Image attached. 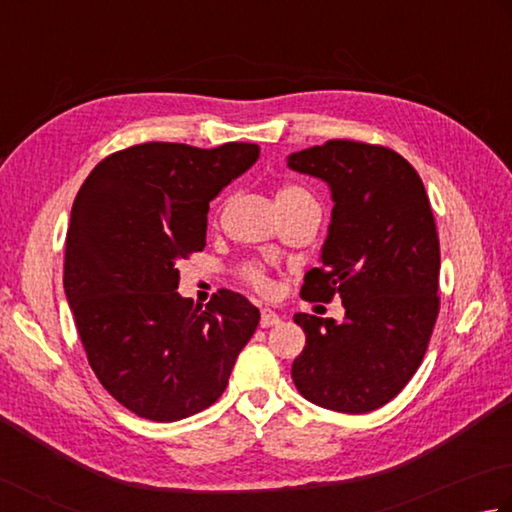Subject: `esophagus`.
<instances>
[{
	"instance_id": "34e87169",
	"label": "esophagus",
	"mask_w": 512,
	"mask_h": 512,
	"mask_svg": "<svg viewBox=\"0 0 512 512\" xmlns=\"http://www.w3.org/2000/svg\"><path fill=\"white\" fill-rule=\"evenodd\" d=\"M282 320H280V315L277 313H273L271 309H264L262 311V320H259V324H262L264 329H268V327H275V324H280Z\"/></svg>"
}]
</instances>
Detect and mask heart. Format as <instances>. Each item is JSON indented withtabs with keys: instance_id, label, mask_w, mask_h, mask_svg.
<instances>
[{
	"instance_id": "b5f03b06",
	"label": "heart",
	"mask_w": 512,
	"mask_h": 512,
	"mask_svg": "<svg viewBox=\"0 0 512 512\" xmlns=\"http://www.w3.org/2000/svg\"><path fill=\"white\" fill-rule=\"evenodd\" d=\"M300 201H311V194L302 190L300 185H282L280 190L275 192V206L277 210H288L291 206H295V203ZM244 277L246 280L253 284L259 293H271V280H268V275L262 271L259 266H246L244 268Z\"/></svg>"
}]
</instances>
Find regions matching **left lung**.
<instances>
[{
	"mask_svg": "<svg viewBox=\"0 0 512 512\" xmlns=\"http://www.w3.org/2000/svg\"><path fill=\"white\" fill-rule=\"evenodd\" d=\"M286 165L327 183L333 210L320 268L302 297L340 295L345 318L295 313L306 345L291 376L306 401L365 414L416 374L439 313V237L421 176L387 147L327 141L288 154Z\"/></svg>",
	"mask_w": 512,
	"mask_h": 512,
	"instance_id": "obj_1",
	"label": "left lung"
}]
</instances>
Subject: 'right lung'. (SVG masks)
<instances>
[{"label": "right lung", "mask_w": 512, "mask_h": 512, "mask_svg": "<svg viewBox=\"0 0 512 512\" xmlns=\"http://www.w3.org/2000/svg\"><path fill=\"white\" fill-rule=\"evenodd\" d=\"M257 159L255 143L134 145L98 163L73 201L64 293L91 369L138 416L206 410L253 338L257 306L232 291L194 306L176 293V266L206 246L210 201Z\"/></svg>", "instance_id": "obj_1"}]
</instances>
